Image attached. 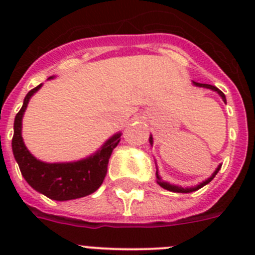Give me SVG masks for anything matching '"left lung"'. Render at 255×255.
Wrapping results in <instances>:
<instances>
[{
	"label": "left lung",
	"instance_id": "left-lung-1",
	"mask_svg": "<svg viewBox=\"0 0 255 255\" xmlns=\"http://www.w3.org/2000/svg\"><path fill=\"white\" fill-rule=\"evenodd\" d=\"M193 84H194L195 87H203V88H207V89H211V91L217 92V93L221 96V98H222V101H224V102L226 103V97H225V94L222 93V92H221L220 89H218V88H216L215 85L202 84V83H197V82H193ZM149 143H150V145H152V144H153L152 135H150V138H149ZM220 168H221V164H220V166H218L217 170H216L215 172H213V175H212V176L209 177V179H207L206 181H203V182H200L199 185H197V186H195V188H185V189H184V188H181V186L171 185V184H168V182L162 181V179H161V177H159V175H158V171L155 172V175H157V182H158V185L162 186V188H163V189H166V190L173 191V193H190V191H194V190H198V189H200V188H203V186L207 185L208 182H211L212 180H213V177H215L216 175H217V172H218V171H220Z\"/></svg>",
	"mask_w": 255,
	"mask_h": 255
}]
</instances>
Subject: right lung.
Instances as JSON below:
<instances>
[{
  "label": "right lung",
  "mask_w": 255,
  "mask_h": 255,
  "mask_svg": "<svg viewBox=\"0 0 255 255\" xmlns=\"http://www.w3.org/2000/svg\"><path fill=\"white\" fill-rule=\"evenodd\" d=\"M40 87L42 84L26 94L21 110L15 116L12 136L13 157L29 185L49 199L64 202L87 197L102 185L112 150L121 140V132L108 139L96 154L82 161L69 163H46L39 161L30 154L22 141L21 120L30 97Z\"/></svg>",
  "instance_id": "1"
}]
</instances>
